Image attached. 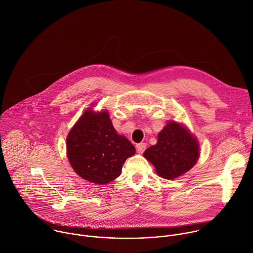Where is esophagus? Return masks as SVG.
<instances>
[{"label":"esophagus","mask_w":253,"mask_h":253,"mask_svg":"<svg viewBox=\"0 0 253 253\" xmlns=\"http://www.w3.org/2000/svg\"><path fill=\"white\" fill-rule=\"evenodd\" d=\"M146 148H147V145H146L145 143H140V144H137V145H136V149H137L138 153H140V154L144 153V151L146 150Z\"/></svg>","instance_id":"34e87169"}]
</instances>
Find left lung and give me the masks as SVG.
<instances>
[{
  "instance_id": "8db88e82",
  "label": "left lung",
  "mask_w": 253,
  "mask_h": 253,
  "mask_svg": "<svg viewBox=\"0 0 253 253\" xmlns=\"http://www.w3.org/2000/svg\"><path fill=\"white\" fill-rule=\"evenodd\" d=\"M200 156V145L182 123L169 120L158 134L156 145L148 148L144 158L155 168L159 176L175 179L189 171Z\"/></svg>"
}]
</instances>
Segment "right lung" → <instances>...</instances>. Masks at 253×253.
<instances>
[{
    "instance_id": "right-lung-1",
    "label": "right lung",
    "mask_w": 253,
    "mask_h": 253,
    "mask_svg": "<svg viewBox=\"0 0 253 253\" xmlns=\"http://www.w3.org/2000/svg\"><path fill=\"white\" fill-rule=\"evenodd\" d=\"M66 141L67 157L74 171L98 185L117 178L125 161L136 153L131 142L114 129L106 109H85Z\"/></svg>"
}]
</instances>
